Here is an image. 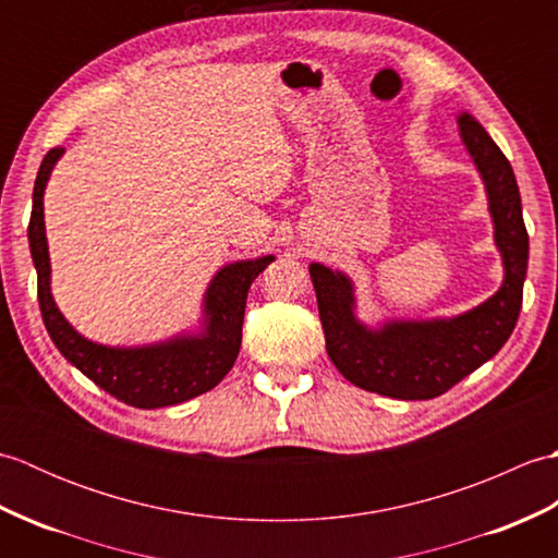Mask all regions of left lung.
Instances as JSON below:
<instances>
[{
    "label": "left lung",
    "instance_id": "8db88e82",
    "mask_svg": "<svg viewBox=\"0 0 558 558\" xmlns=\"http://www.w3.org/2000/svg\"><path fill=\"white\" fill-rule=\"evenodd\" d=\"M458 132L484 182L504 264V282L489 300L450 318H388L366 326L350 276L310 266L330 362L350 384L378 396L432 400L446 393L504 348L523 306L530 240L513 168L472 114H458Z\"/></svg>",
    "mask_w": 558,
    "mask_h": 558
}]
</instances>
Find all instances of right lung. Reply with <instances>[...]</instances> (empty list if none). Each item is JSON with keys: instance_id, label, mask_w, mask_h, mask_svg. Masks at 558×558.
Returning a JSON list of instances; mask_svg holds the SVG:
<instances>
[{"instance_id": "1", "label": "right lung", "mask_w": 558, "mask_h": 558, "mask_svg": "<svg viewBox=\"0 0 558 558\" xmlns=\"http://www.w3.org/2000/svg\"><path fill=\"white\" fill-rule=\"evenodd\" d=\"M64 148H52L40 162L33 186V210L28 222V244L33 266L38 270V302L47 333L64 360L86 374L93 384L108 390L117 400L141 410L180 405L206 390L216 388L240 354L246 294L254 278L276 260L258 256L225 264L204 294V316L196 330L172 336L150 345L112 348L83 338L54 304L50 278V248L45 236V186Z\"/></svg>"}]
</instances>
